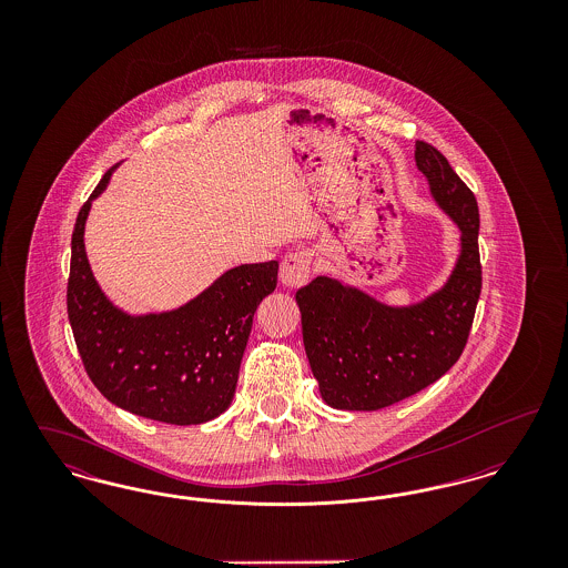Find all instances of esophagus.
I'll use <instances>...</instances> for the list:
<instances>
[{"label":"esophagus","instance_id":"obj_1","mask_svg":"<svg viewBox=\"0 0 568 568\" xmlns=\"http://www.w3.org/2000/svg\"><path fill=\"white\" fill-rule=\"evenodd\" d=\"M311 266H313V253L311 251H304V248L294 251V253L285 255V260L281 262L278 278L285 287H300L308 281Z\"/></svg>","mask_w":568,"mask_h":568}]
</instances>
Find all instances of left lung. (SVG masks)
Wrapping results in <instances>:
<instances>
[{
  "instance_id": "obj_1",
  "label": "left lung",
  "mask_w": 568,
  "mask_h": 568,
  "mask_svg": "<svg viewBox=\"0 0 568 568\" xmlns=\"http://www.w3.org/2000/svg\"><path fill=\"white\" fill-rule=\"evenodd\" d=\"M415 162L458 223V264L443 290L403 308L327 276L297 290L306 357L334 408L378 410L426 389L458 362L473 327L481 294L477 200L433 144L417 140Z\"/></svg>"
}]
</instances>
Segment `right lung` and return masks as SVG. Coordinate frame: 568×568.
<instances>
[{"label": "right lung", "mask_w": 568, "mask_h": 568, "mask_svg": "<svg viewBox=\"0 0 568 568\" xmlns=\"http://www.w3.org/2000/svg\"><path fill=\"white\" fill-rule=\"evenodd\" d=\"M110 172L82 204L72 232L68 320L93 385L134 415L174 426L204 424L234 398L257 304L274 292L278 262L225 272L179 311L130 317L98 287L84 255V221Z\"/></svg>", "instance_id": "1"}]
</instances>
